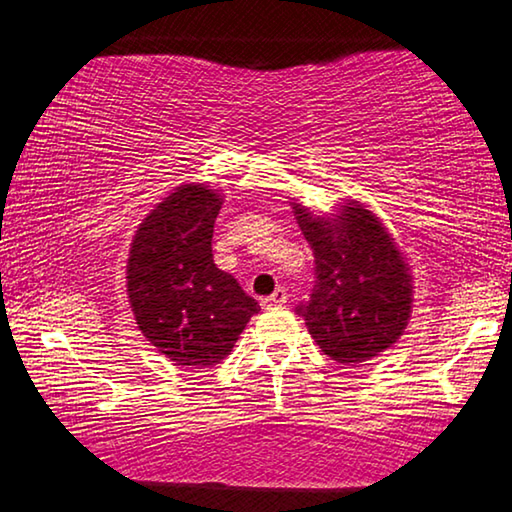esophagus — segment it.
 I'll return each mask as SVG.
<instances>
[{
  "label": "esophagus",
  "mask_w": 512,
  "mask_h": 512,
  "mask_svg": "<svg viewBox=\"0 0 512 512\" xmlns=\"http://www.w3.org/2000/svg\"><path fill=\"white\" fill-rule=\"evenodd\" d=\"M285 304H287V290H285V287H278V290L273 292L271 297L262 299V306H266V308H273V306H285Z\"/></svg>",
  "instance_id": "esophagus-1"
}]
</instances>
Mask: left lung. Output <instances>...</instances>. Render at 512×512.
<instances>
[{
	"label": "left lung",
	"mask_w": 512,
	"mask_h": 512,
	"mask_svg": "<svg viewBox=\"0 0 512 512\" xmlns=\"http://www.w3.org/2000/svg\"><path fill=\"white\" fill-rule=\"evenodd\" d=\"M294 215L313 250V287L297 313L322 352L359 364L397 343L410 320L413 276L401 250L369 208L348 201L331 215Z\"/></svg>",
	"instance_id": "obj_1"
}]
</instances>
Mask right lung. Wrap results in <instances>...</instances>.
<instances>
[{
    "instance_id": "add662e5",
    "label": "right lung",
    "mask_w": 512,
    "mask_h": 512,
    "mask_svg": "<svg viewBox=\"0 0 512 512\" xmlns=\"http://www.w3.org/2000/svg\"><path fill=\"white\" fill-rule=\"evenodd\" d=\"M222 199L206 185H181L136 229L127 294L141 334L178 366L206 369L232 352L259 311L232 273L213 262Z\"/></svg>"
}]
</instances>
